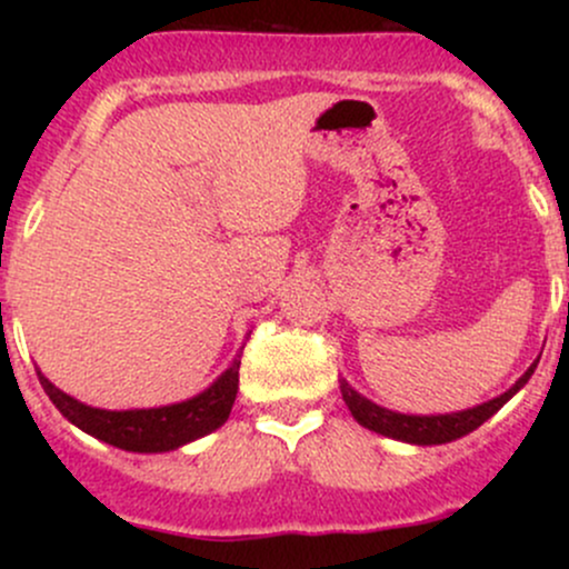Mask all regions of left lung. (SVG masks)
Listing matches in <instances>:
<instances>
[{
  "label": "left lung",
  "mask_w": 569,
  "mask_h": 569,
  "mask_svg": "<svg viewBox=\"0 0 569 569\" xmlns=\"http://www.w3.org/2000/svg\"><path fill=\"white\" fill-rule=\"evenodd\" d=\"M538 363H532L525 375L519 377V382L513 385L511 390L506 393L492 398V401L479 403V407L466 409V411H452V415H401V411H390L385 407H377L375 401L363 398L358 390H352L348 382L339 380V390H342L345 403H348L350 415L361 422L363 428L375 430V433L388 436V439H398V441H407V443H420V447H430V443H447L460 439V436L471 433L487 422L489 417L498 411L508 398H513L525 388L527 380L532 377V371Z\"/></svg>",
  "instance_id": "1"
}]
</instances>
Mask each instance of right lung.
I'll use <instances>...</instances> for the list:
<instances>
[{
  "instance_id": "1",
  "label": "right lung",
  "mask_w": 569,
  "mask_h": 569,
  "mask_svg": "<svg viewBox=\"0 0 569 569\" xmlns=\"http://www.w3.org/2000/svg\"><path fill=\"white\" fill-rule=\"evenodd\" d=\"M238 375L240 356L211 388L187 398V401L154 409L109 411L88 407V403L67 396L37 369L44 393L50 396V401L71 426L112 443L117 449H126V452H171V449L184 447V443L224 426L232 411L234 396H238Z\"/></svg>"
}]
</instances>
